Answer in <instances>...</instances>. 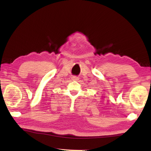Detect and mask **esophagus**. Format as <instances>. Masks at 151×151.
<instances>
[{"label":"esophagus","mask_w":151,"mask_h":151,"mask_svg":"<svg viewBox=\"0 0 151 151\" xmlns=\"http://www.w3.org/2000/svg\"><path fill=\"white\" fill-rule=\"evenodd\" d=\"M71 79L73 80V81H78L79 80V78L78 77V76H73V77L71 78Z\"/></svg>","instance_id":"esophagus-1"}]
</instances>
